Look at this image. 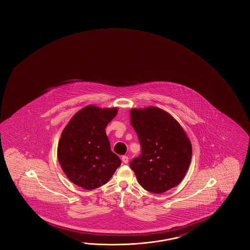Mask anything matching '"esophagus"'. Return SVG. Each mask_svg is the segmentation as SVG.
Returning a JSON list of instances; mask_svg holds the SVG:
<instances>
[{"label":"esophagus","instance_id":"1","mask_svg":"<svg viewBox=\"0 0 250 250\" xmlns=\"http://www.w3.org/2000/svg\"><path fill=\"white\" fill-rule=\"evenodd\" d=\"M121 160H122V161H123V163H125V164H127V163H128V157H127V156H122Z\"/></svg>","mask_w":250,"mask_h":250}]
</instances>
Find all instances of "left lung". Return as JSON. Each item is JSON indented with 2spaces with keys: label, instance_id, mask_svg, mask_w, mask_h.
<instances>
[{
  "label": "left lung",
  "instance_id": "left-lung-1",
  "mask_svg": "<svg viewBox=\"0 0 250 250\" xmlns=\"http://www.w3.org/2000/svg\"><path fill=\"white\" fill-rule=\"evenodd\" d=\"M131 125L141 146V154L130 162L139 185L162 193L180 184L192 159V145L182 127L157 107L132 109Z\"/></svg>",
  "mask_w": 250,
  "mask_h": 250
}]
</instances>
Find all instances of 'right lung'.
Segmentation results:
<instances>
[{
	"label": "right lung",
	"instance_id": "1",
	"mask_svg": "<svg viewBox=\"0 0 250 250\" xmlns=\"http://www.w3.org/2000/svg\"><path fill=\"white\" fill-rule=\"evenodd\" d=\"M117 112V108L84 107L62 132L58 161L68 179L82 188L92 190L105 184L121 165L104 131Z\"/></svg>",
	"mask_w": 250,
	"mask_h": 250
}]
</instances>
